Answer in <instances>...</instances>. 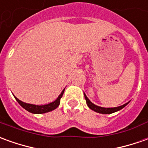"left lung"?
I'll use <instances>...</instances> for the list:
<instances>
[{"mask_svg":"<svg viewBox=\"0 0 148 148\" xmlns=\"http://www.w3.org/2000/svg\"><path fill=\"white\" fill-rule=\"evenodd\" d=\"M85 96V99H86V104H87V106H89V108H90L91 110H93L94 111H95V112H98V113H101V114H111L114 113V112H115V111H118V110H121V109H123L124 106H126L127 105L128 103H125L124 105H123V106H118V107H113V108H105V107H101V106H96L95 104H93V103L90 101L88 99V98L86 97V95L84 94Z\"/></svg>","mask_w":148,"mask_h":148,"instance_id":"obj_1","label":"left lung"}]
</instances>
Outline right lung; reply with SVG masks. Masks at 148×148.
<instances>
[{
    "label": "right lung",
    "instance_id": "right-lung-1",
    "mask_svg": "<svg viewBox=\"0 0 148 148\" xmlns=\"http://www.w3.org/2000/svg\"><path fill=\"white\" fill-rule=\"evenodd\" d=\"M64 90H62V94L58 96V98L51 103H49V104H46V105H42V106H38V105H34V104H29V103H23L22 101H21L19 99L15 97V99L17 101V103L20 104L21 106L23 107L24 109H25L26 110H28L29 112L34 114H43L46 113V112H49L51 110L56 109L58 106H59L60 104V100L62 99V97L63 95Z\"/></svg>",
    "mask_w": 148,
    "mask_h": 148
}]
</instances>
